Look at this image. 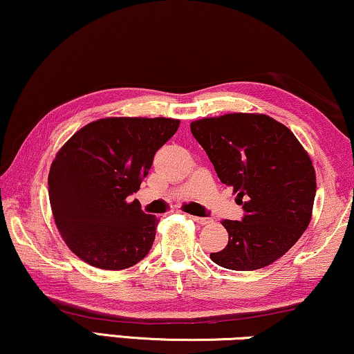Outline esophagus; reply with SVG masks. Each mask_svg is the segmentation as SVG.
<instances>
[{"label": "esophagus", "mask_w": 354, "mask_h": 354, "mask_svg": "<svg viewBox=\"0 0 354 354\" xmlns=\"http://www.w3.org/2000/svg\"><path fill=\"white\" fill-rule=\"evenodd\" d=\"M189 217H192L194 222L199 223V225H209V223L214 222L211 217H196V215H189Z\"/></svg>", "instance_id": "1"}]
</instances>
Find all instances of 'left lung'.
<instances>
[{"instance_id":"left-lung-1","label":"left lung","mask_w":354,"mask_h":354,"mask_svg":"<svg viewBox=\"0 0 354 354\" xmlns=\"http://www.w3.org/2000/svg\"><path fill=\"white\" fill-rule=\"evenodd\" d=\"M189 127L244 211L241 220L222 222L228 244L211 254L212 262L236 271L276 262L311 220L316 174L308 153L290 129L266 115L228 113Z\"/></svg>"}]
</instances>
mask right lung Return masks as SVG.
Returning a JSON list of instances; mask_svg holds the SVG:
<instances>
[{
    "label": "right lung",
    "instance_id": "add662e5",
    "mask_svg": "<svg viewBox=\"0 0 354 354\" xmlns=\"http://www.w3.org/2000/svg\"><path fill=\"white\" fill-rule=\"evenodd\" d=\"M178 124L171 118H104L60 148L48 178L50 209L66 245L86 263L124 270L150 252L158 218L129 196Z\"/></svg>",
    "mask_w": 354,
    "mask_h": 354
}]
</instances>
